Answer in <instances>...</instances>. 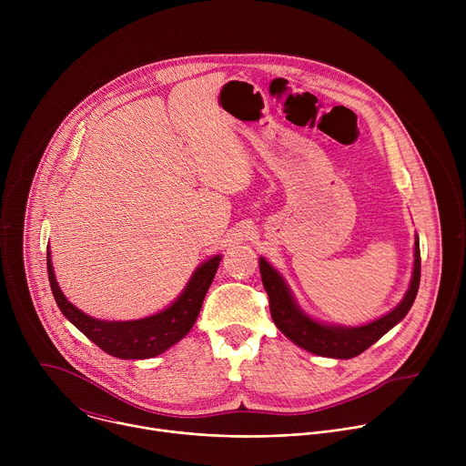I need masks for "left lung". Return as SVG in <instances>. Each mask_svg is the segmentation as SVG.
<instances>
[{"instance_id": "obj_1", "label": "left lung", "mask_w": 466, "mask_h": 466, "mask_svg": "<svg viewBox=\"0 0 466 466\" xmlns=\"http://www.w3.org/2000/svg\"><path fill=\"white\" fill-rule=\"evenodd\" d=\"M259 275L265 291L269 297V309L275 324L288 336L295 345L302 347L308 352H313L317 356L324 358H338V360H350L354 356H360L365 352L370 345H374L383 334L400 322L408 311L411 309L419 284H420V247L419 238L415 239V265H413V279L410 284V289L404 297V300L398 304L392 311L383 315L381 319H376L374 322H369L365 326L358 328H345V326H326L320 324L308 315H304L284 279L271 268V265L259 258Z\"/></svg>"}]
</instances>
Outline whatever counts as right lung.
<instances>
[{"label":"right lung","mask_w":466,"mask_h":466,"mask_svg":"<svg viewBox=\"0 0 466 466\" xmlns=\"http://www.w3.org/2000/svg\"><path fill=\"white\" fill-rule=\"evenodd\" d=\"M221 256H214L197 268L182 295L164 311L138 320H99L68 302L56 284L47 252V275L56 306L76 328L101 350L121 360H147L162 354L180 341L195 324L208 288L218 273Z\"/></svg>","instance_id":"1"}]
</instances>
